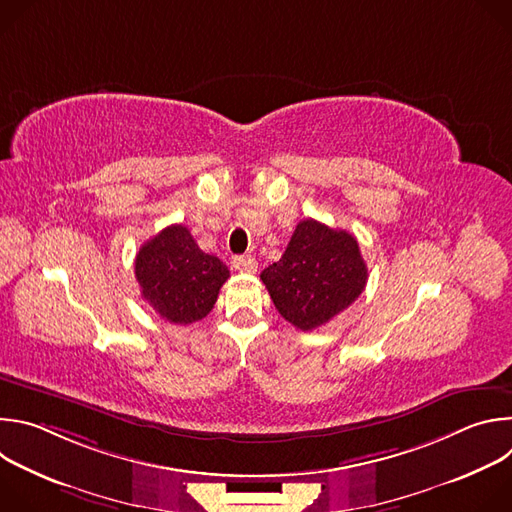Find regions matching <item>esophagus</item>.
Here are the masks:
<instances>
[{"label": "esophagus", "instance_id": "1", "mask_svg": "<svg viewBox=\"0 0 512 512\" xmlns=\"http://www.w3.org/2000/svg\"><path fill=\"white\" fill-rule=\"evenodd\" d=\"M233 267H235L237 271L255 273V271H257V261H255L253 257H243V255H239V257L233 259Z\"/></svg>", "mask_w": 512, "mask_h": 512}]
</instances>
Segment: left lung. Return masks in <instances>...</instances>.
I'll list each match as a JSON object with an SVG mask.
<instances>
[{"label": "left lung", "mask_w": 512, "mask_h": 512, "mask_svg": "<svg viewBox=\"0 0 512 512\" xmlns=\"http://www.w3.org/2000/svg\"><path fill=\"white\" fill-rule=\"evenodd\" d=\"M367 279L369 269L358 241L314 218L296 227L281 259L261 273L277 312L304 332L346 310L362 294Z\"/></svg>", "instance_id": "obj_1"}]
</instances>
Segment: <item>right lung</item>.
Segmentation results:
<instances>
[{
    "instance_id": "1",
    "label": "right lung",
    "mask_w": 512,
    "mask_h": 512,
    "mask_svg": "<svg viewBox=\"0 0 512 512\" xmlns=\"http://www.w3.org/2000/svg\"><path fill=\"white\" fill-rule=\"evenodd\" d=\"M135 279L141 298L164 320L186 326L214 308L229 269L218 257L200 251L184 225H172L141 245Z\"/></svg>"
}]
</instances>
